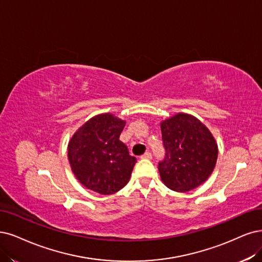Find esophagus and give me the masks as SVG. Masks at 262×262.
<instances>
[{"label":"esophagus","mask_w":262,"mask_h":262,"mask_svg":"<svg viewBox=\"0 0 262 262\" xmlns=\"http://www.w3.org/2000/svg\"><path fill=\"white\" fill-rule=\"evenodd\" d=\"M141 159H146V160H151L152 159V154H151V152H146L143 154V156H141L140 157Z\"/></svg>","instance_id":"esophagus-1"}]
</instances>
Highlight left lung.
Listing matches in <instances>:
<instances>
[{
  "instance_id": "8db88e82",
  "label": "left lung",
  "mask_w": 262,
  "mask_h": 262,
  "mask_svg": "<svg viewBox=\"0 0 262 262\" xmlns=\"http://www.w3.org/2000/svg\"><path fill=\"white\" fill-rule=\"evenodd\" d=\"M165 157L159 162L162 181L170 190L187 192L210 176L218 157L217 143L196 118L179 113L162 122Z\"/></svg>"
}]
</instances>
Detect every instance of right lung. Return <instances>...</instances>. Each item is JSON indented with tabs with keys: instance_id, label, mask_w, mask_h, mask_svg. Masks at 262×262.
<instances>
[{
	"instance_id": "1",
	"label": "right lung",
	"mask_w": 262,
	"mask_h": 262,
	"mask_svg": "<svg viewBox=\"0 0 262 262\" xmlns=\"http://www.w3.org/2000/svg\"><path fill=\"white\" fill-rule=\"evenodd\" d=\"M125 122L105 113L87 121L71 138L68 158L84 187L100 194H113L129 181L137 160L120 140Z\"/></svg>"
}]
</instances>
